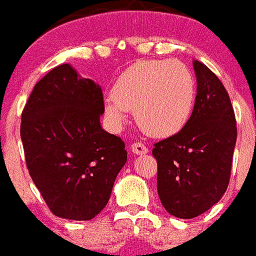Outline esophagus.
Segmentation results:
<instances>
[{
    "mask_svg": "<svg viewBox=\"0 0 256 256\" xmlns=\"http://www.w3.org/2000/svg\"><path fill=\"white\" fill-rule=\"evenodd\" d=\"M132 152L134 154H146L149 150H148V148L142 142H134L132 145Z\"/></svg>",
    "mask_w": 256,
    "mask_h": 256,
    "instance_id": "esophagus-1",
    "label": "esophagus"
}]
</instances>
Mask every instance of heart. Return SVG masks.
Returning a JSON list of instances; mask_svg holds the SVG:
<instances>
[{
  "mask_svg": "<svg viewBox=\"0 0 256 256\" xmlns=\"http://www.w3.org/2000/svg\"><path fill=\"white\" fill-rule=\"evenodd\" d=\"M196 82L179 60H140L120 73L106 96L104 112L122 126L128 112H136L140 128L153 137L179 133L196 104Z\"/></svg>",
  "mask_w": 256,
  "mask_h": 256,
  "instance_id": "1",
  "label": "heart"
}]
</instances>
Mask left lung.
I'll use <instances>...</instances> for the list:
<instances>
[{"instance_id":"left-lung-1","label":"left lung","mask_w":256,"mask_h":256,"mask_svg":"<svg viewBox=\"0 0 256 256\" xmlns=\"http://www.w3.org/2000/svg\"><path fill=\"white\" fill-rule=\"evenodd\" d=\"M196 96L190 119L179 133L154 144L157 192L178 218H194L224 196L230 178L238 128L229 94L218 77L192 62Z\"/></svg>"}]
</instances>
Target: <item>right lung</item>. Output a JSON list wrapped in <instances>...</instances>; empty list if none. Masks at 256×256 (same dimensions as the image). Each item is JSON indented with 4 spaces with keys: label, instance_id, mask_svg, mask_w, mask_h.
Segmentation results:
<instances>
[{
    "label": "right lung",
    "instance_id": "right-lung-1",
    "mask_svg": "<svg viewBox=\"0 0 256 256\" xmlns=\"http://www.w3.org/2000/svg\"><path fill=\"white\" fill-rule=\"evenodd\" d=\"M103 112L102 88L69 64L50 70L22 110L28 172L58 217L86 221L99 214L128 162L122 138L102 128Z\"/></svg>",
    "mask_w": 256,
    "mask_h": 256
}]
</instances>
